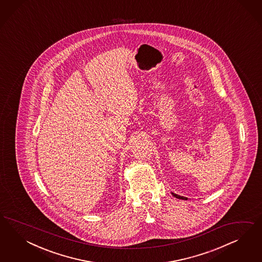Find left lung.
I'll list each match as a JSON object with an SVG mask.
<instances>
[{
	"label": "left lung",
	"instance_id": "left-lung-1",
	"mask_svg": "<svg viewBox=\"0 0 262 262\" xmlns=\"http://www.w3.org/2000/svg\"><path fill=\"white\" fill-rule=\"evenodd\" d=\"M172 195L176 197V198L178 199H182V200H187V198H185V197H183V196H180V195H177V194H174V193H172Z\"/></svg>",
	"mask_w": 262,
	"mask_h": 262
}]
</instances>
